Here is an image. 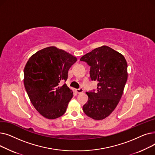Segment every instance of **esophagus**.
<instances>
[{
    "instance_id": "34e87169",
    "label": "esophagus",
    "mask_w": 155,
    "mask_h": 155,
    "mask_svg": "<svg viewBox=\"0 0 155 155\" xmlns=\"http://www.w3.org/2000/svg\"><path fill=\"white\" fill-rule=\"evenodd\" d=\"M76 92L78 94H80V93H82L84 92V89L82 88H77L76 89Z\"/></svg>"
}]
</instances>
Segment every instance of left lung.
<instances>
[{
    "instance_id": "obj_1",
    "label": "left lung",
    "mask_w": 155,
    "mask_h": 155,
    "mask_svg": "<svg viewBox=\"0 0 155 155\" xmlns=\"http://www.w3.org/2000/svg\"><path fill=\"white\" fill-rule=\"evenodd\" d=\"M86 62L97 90L87 92V102L83 106L85 114L95 120L109 116L117 105L127 79V64L124 56L107 46L97 48L80 60Z\"/></svg>"
}]
</instances>
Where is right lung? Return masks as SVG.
Listing matches in <instances>:
<instances>
[{"mask_svg": "<svg viewBox=\"0 0 155 155\" xmlns=\"http://www.w3.org/2000/svg\"><path fill=\"white\" fill-rule=\"evenodd\" d=\"M76 57L55 46L32 54L24 70V84L29 98L41 115L48 119L63 116L73 97L67 84L68 72Z\"/></svg>", "mask_w": 155, "mask_h": 155, "instance_id": "right-lung-1", "label": "right lung"}]
</instances>
